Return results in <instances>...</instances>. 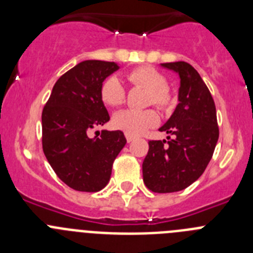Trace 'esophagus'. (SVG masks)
Listing matches in <instances>:
<instances>
[{
  "mask_svg": "<svg viewBox=\"0 0 253 253\" xmlns=\"http://www.w3.org/2000/svg\"><path fill=\"white\" fill-rule=\"evenodd\" d=\"M125 137H126V140H128V143L133 142V140L135 139V137H134V135H130V134H126V133H125Z\"/></svg>",
  "mask_w": 253,
  "mask_h": 253,
  "instance_id": "esophagus-1",
  "label": "esophagus"
}]
</instances>
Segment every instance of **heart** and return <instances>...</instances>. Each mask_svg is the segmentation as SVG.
<instances>
[{
	"label": "heart",
	"instance_id": "heart-1",
	"mask_svg": "<svg viewBox=\"0 0 253 253\" xmlns=\"http://www.w3.org/2000/svg\"><path fill=\"white\" fill-rule=\"evenodd\" d=\"M126 81L135 87L146 88V105H154L161 110H166L171 105V93L166 77L151 67H137L125 73ZM100 97L107 106L116 107L124 102L125 88L116 77H109L100 87ZM158 115L153 109L144 110H122L113 118L114 128L130 135H139L156 125Z\"/></svg>",
	"mask_w": 253,
	"mask_h": 253
}]
</instances>
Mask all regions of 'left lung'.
<instances>
[{
  "label": "left lung",
  "instance_id": "obj_1",
  "mask_svg": "<svg viewBox=\"0 0 253 253\" xmlns=\"http://www.w3.org/2000/svg\"><path fill=\"white\" fill-rule=\"evenodd\" d=\"M178 73V105L160 128L172 137L149 140L143 161V181L151 191L176 193L195 182L213 157L219 138L213 96L200 75L186 62L162 63Z\"/></svg>",
  "mask_w": 253,
  "mask_h": 253
}]
</instances>
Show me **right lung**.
<instances>
[{
  "mask_svg": "<svg viewBox=\"0 0 253 253\" xmlns=\"http://www.w3.org/2000/svg\"><path fill=\"white\" fill-rule=\"evenodd\" d=\"M119 68L114 62L84 60L58 78L42 114L43 152L55 175L77 191L96 193L111 176L113 163L126 139L120 130H88L109 122L100 97L107 76Z\"/></svg>",
  "mask_w": 253,
  "mask_h": 253,
  "instance_id": "right-lung-1",
  "label": "right lung"
}]
</instances>
